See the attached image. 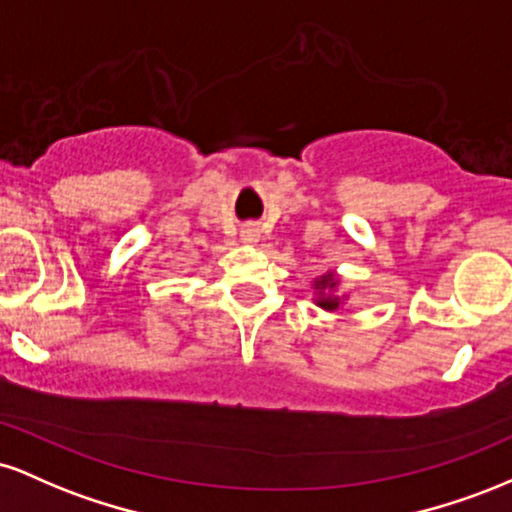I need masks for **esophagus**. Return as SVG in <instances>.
Returning a JSON list of instances; mask_svg holds the SVG:
<instances>
[{
    "label": "esophagus",
    "mask_w": 512,
    "mask_h": 512,
    "mask_svg": "<svg viewBox=\"0 0 512 512\" xmlns=\"http://www.w3.org/2000/svg\"><path fill=\"white\" fill-rule=\"evenodd\" d=\"M243 238H245V240H255V238H257V228H252V226L243 228Z\"/></svg>",
    "instance_id": "esophagus-1"
}]
</instances>
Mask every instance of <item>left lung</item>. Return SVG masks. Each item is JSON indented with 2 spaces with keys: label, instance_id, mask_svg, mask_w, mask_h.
<instances>
[{
  "label": "left lung",
  "instance_id": "8db88e82",
  "mask_svg": "<svg viewBox=\"0 0 512 512\" xmlns=\"http://www.w3.org/2000/svg\"><path fill=\"white\" fill-rule=\"evenodd\" d=\"M337 284H339V281L334 279L332 272L320 276V279L315 281V289H317V293H320V296H317V305H320V308H325V310H337L339 308V303H342V301H339L337 296H332V293H330V291L337 289Z\"/></svg>",
  "mask_w": 512,
  "mask_h": 512
}]
</instances>
